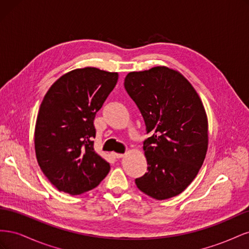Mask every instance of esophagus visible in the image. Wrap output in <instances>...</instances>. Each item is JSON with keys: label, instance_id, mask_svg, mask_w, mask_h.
<instances>
[{"label": "esophagus", "instance_id": "34e87169", "mask_svg": "<svg viewBox=\"0 0 249 249\" xmlns=\"http://www.w3.org/2000/svg\"><path fill=\"white\" fill-rule=\"evenodd\" d=\"M112 157L115 158V159H119V158H123L124 154H118V153H112Z\"/></svg>", "mask_w": 249, "mask_h": 249}]
</instances>
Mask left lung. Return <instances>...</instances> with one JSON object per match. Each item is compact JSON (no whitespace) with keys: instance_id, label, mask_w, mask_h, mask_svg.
I'll list each match as a JSON object with an SVG mask.
<instances>
[{"instance_id":"left-lung-1","label":"left lung","mask_w":249,"mask_h":249,"mask_svg":"<svg viewBox=\"0 0 249 249\" xmlns=\"http://www.w3.org/2000/svg\"><path fill=\"white\" fill-rule=\"evenodd\" d=\"M124 88L150 134L143 142L147 172L135 183L158 200L177 196L197 176L207 154L208 119L199 96L166 66L129 72Z\"/></svg>"}]
</instances>
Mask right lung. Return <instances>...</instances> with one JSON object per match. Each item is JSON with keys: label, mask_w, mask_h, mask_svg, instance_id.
<instances>
[{"label": "right lung", "mask_w": 249, "mask_h": 249, "mask_svg": "<svg viewBox=\"0 0 249 249\" xmlns=\"http://www.w3.org/2000/svg\"><path fill=\"white\" fill-rule=\"evenodd\" d=\"M117 80V72L78 69L59 78L44 95L35 125V153L59 191L82 194L108 175L110 164L93 148V120Z\"/></svg>", "instance_id": "obj_1"}]
</instances>
